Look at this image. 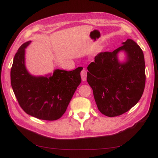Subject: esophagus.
<instances>
[{
	"instance_id": "esophagus-1",
	"label": "esophagus",
	"mask_w": 158,
	"mask_h": 158,
	"mask_svg": "<svg viewBox=\"0 0 158 158\" xmlns=\"http://www.w3.org/2000/svg\"><path fill=\"white\" fill-rule=\"evenodd\" d=\"M81 77L83 81H86L87 79V71L85 69H83L81 72Z\"/></svg>"
}]
</instances>
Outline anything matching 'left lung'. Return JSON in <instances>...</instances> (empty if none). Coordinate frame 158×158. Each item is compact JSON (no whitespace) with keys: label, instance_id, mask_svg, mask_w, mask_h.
<instances>
[{"label":"left lung","instance_id":"8db88e82","mask_svg":"<svg viewBox=\"0 0 158 158\" xmlns=\"http://www.w3.org/2000/svg\"><path fill=\"white\" fill-rule=\"evenodd\" d=\"M112 52H100L88 66L87 81L93 90L96 105L103 115H121L136 105L145 85V64L141 48L127 39ZM123 51L127 61L117 54Z\"/></svg>","mask_w":158,"mask_h":158}]
</instances>
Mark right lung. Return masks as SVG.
<instances>
[{"label":"right lung","instance_id":"add662e5","mask_svg":"<svg viewBox=\"0 0 158 158\" xmlns=\"http://www.w3.org/2000/svg\"><path fill=\"white\" fill-rule=\"evenodd\" d=\"M31 43L21 45L13 58L11 69L13 92L21 108L28 115L39 119H58L81 83L83 68L71 71L56 69L45 77L33 76L25 66V49Z\"/></svg>","mask_w":158,"mask_h":158}]
</instances>
